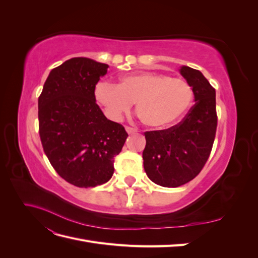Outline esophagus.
Masks as SVG:
<instances>
[{
  "label": "esophagus",
  "mask_w": 258,
  "mask_h": 258,
  "mask_svg": "<svg viewBox=\"0 0 258 258\" xmlns=\"http://www.w3.org/2000/svg\"><path fill=\"white\" fill-rule=\"evenodd\" d=\"M126 131L128 132L129 135H132V134H137V132H138V130H137L136 128H132V127H129V126H127V127H126Z\"/></svg>",
  "instance_id": "1"
}]
</instances>
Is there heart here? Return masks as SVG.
I'll return each mask as SVG.
<instances>
[{"instance_id": "obj_1", "label": "heart", "mask_w": 258, "mask_h": 258, "mask_svg": "<svg viewBox=\"0 0 258 258\" xmlns=\"http://www.w3.org/2000/svg\"><path fill=\"white\" fill-rule=\"evenodd\" d=\"M93 96L112 120H120L136 103L137 114L144 124L163 129L176 123L189 110L194 90L181 77L140 72L121 76L118 85L99 82Z\"/></svg>"}]
</instances>
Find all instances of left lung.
Instances as JSON below:
<instances>
[{"instance_id": "left-lung-1", "label": "left lung", "mask_w": 258, "mask_h": 258, "mask_svg": "<svg viewBox=\"0 0 258 258\" xmlns=\"http://www.w3.org/2000/svg\"><path fill=\"white\" fill-rule=\"evenodd\" d=\"M179 72L192 87L196 103L175 126L144 132V170L163 187L184 185L200 173L212 151L217 127L215 89L198 70L182 67Z\"/></svg>"}]
</instances>
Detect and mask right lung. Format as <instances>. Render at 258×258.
Returning <instances> with one entry per match:
<instances>
[{
  "instance_id": "add662e5",
  "label": "right lung",
  "mask_w": 258,
  "mask_h": 258,
  "mask_svg": "<svg viewBox=\"0 0 258 258\" xmlns=\"http://www.w3.org/2000/svg\"><path fill=\"white\" fill-rule=\"evenodd\" d=\"M107 68L89 58L67 60L51 70L38 97L44 153L56 172L77 187L106 183L128 137L120 123L106 118L93 96Z\"/></svg>"
}]
</instances>
